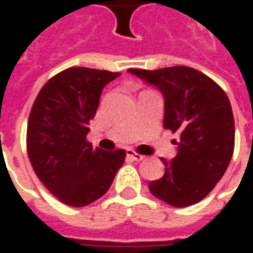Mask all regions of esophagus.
<instances>
[{
  "label": "esophagus",
  "mask_w": 253,
  "mask_h": 253,
  "mask_svg": "<svg viewBox=\"0 0 253 253\" xmlns=\"http://www.w3.org/2000/svg\"><path fill=\"white\" fill-rule=\"evenodd\" d=\"M126 156L128 158H131V159H133V161H136V162H139V161H143V155H141V153H136L135 151H132V149H128L126 151Z\"/></svg>",
  "instance_id": "1"
}]
</instances>
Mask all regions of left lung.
Segmentation results:
<instances>
[{
    "instance_id": "1",
    "label": "left lung",
    "mask_w": 253,
    "mask_h": 253,
    "mask_svg": "<svg viewBox=\"0 0 253 253\" xmlns=\"http://www.w3.org/2000/svg\"><path fill=\"white\" fill-rule=\"evenodd\" d=\"M128 72L163 92V125L180 136L174 141L176 158H162L165 174L149 183L151 193L173 207L199 203L224 176L234 153L235 124L227 94L209 76L187 66Z\"/></svg>"
}]
</instances>
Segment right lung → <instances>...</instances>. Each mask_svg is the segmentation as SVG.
I'll return each instance as SVG.
<instances>
[{
    "label": "right lung",
    "mask_w": 253,
    "mask_h": 253,
    "mask_svg": "<svg viewBox=\"0 0 253 253\" xmlns=\"http://www.w3.org/2000/svg\"><path fill=\"white\" fill-rule=\"evenodd\" d=\"M120 73L70 67L53 76L35 100L26 151L38 179L59 201L84 207L102 197L126 152H104L87 141L105 84Z\"/></svg>",
    "instance_id": "add662e5"
}]
</instances>
